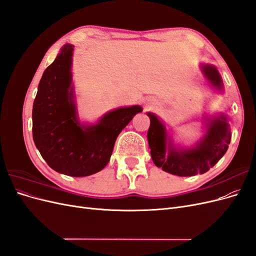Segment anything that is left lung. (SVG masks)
Masks as SVG:
<instances>
[{"mask_svg": "<svg viewBox=\"0 0 256 256\" xmlns=\"http://www.w3.org/2000/svg\"><path fill=\"white\" fill-rule=\"evenodd\" d=\"M202 72L209 84L216 90L223 88L221 76L212 65H202ZM150 126L147 132L154 164L164 171L177 176H193L206 173L226 152L230 143L228 118L220 114L206 120L207 131L196 146L176 148L171 138L168 140L166 126L152 113H147Z\"/></svg>", "mask_w": 256, "mask_h": 256, "instance_id": "left-lung-1", "label": "left lung"}]
</instances>
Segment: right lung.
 Masks as SVG:
<instances>
[{"label":"right lung","instance_id":"1","mask_svg":"<svg viewBox=\"0 0 256 256\" xmlns=\"http://www.w3.org/2000/svg\"><path fill=\"white\" fill-rule=\"evenodd\" d=\"M72 52L74 46L65 44L44 72L33 104V140L54 171L84 177L108 164L116 138L142 108H118L95 125H81L72 85Z\"/></svg>","mask_w":256,"mask_h":256}]
</instances>
